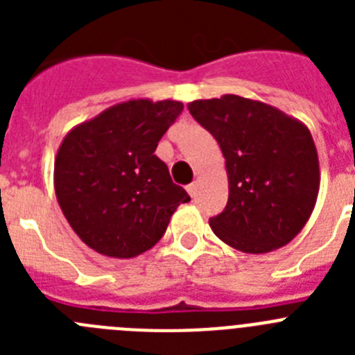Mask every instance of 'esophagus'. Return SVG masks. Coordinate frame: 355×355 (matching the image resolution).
Here are the masks:
<instances>
[{"instance_id":"esophagus-1","label":"esophagus","mask_w":355,"mask_h":355,"mask_svg":"<svg viewBox=\"0 0 355 355\" xmlns=\"http://www.w3.org/2000/svg\"><path fill=\"white\" fill-rule=\"evenodd\" d=\"M187 192L190 193V197H192V199H196L197 197V192H199V183H192V184H188L187 187Z\"/></svg>"}]
</instances>
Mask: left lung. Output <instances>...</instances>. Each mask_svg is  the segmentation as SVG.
Returning a JSON list of instances; mask_svg holds the SVG:
<instances>
[{
	"instance_id": "obj_1",
	"label": "left lung",
	"mask_w": 355,
	"mask_h": 355,
	"mask_svg": "<svg viewBox=\"0 0 355 355\" xmlns=\"http://www.w3.org/2000/svg\"><path fill=\"white\" fill-rule=\"evenodd\" d=\"M188 110L215 137L225 158L227 206L209 218L213 233L247 254L288 245L309 220L318 197L311 131L275 106L234 94L197 99Z\"/></svg>"
}]
</instances>
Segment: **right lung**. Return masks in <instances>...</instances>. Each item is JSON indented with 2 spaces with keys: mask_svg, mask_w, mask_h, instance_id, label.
<instances>
[{
  "mask_svg": "<svg viewBox=\"0 0 355 355\" xmlns=\"http://www.w3.org/2000/svg\"><path fill=\"white\" fill-rule=\"evenodd\" d=\"M181 110L183 103L172 99H130L65 135L55 158V193L85 245L108 258H137L190 200L155 155Z\"/></svg>",
  "mask_w": 355,
  "mask_h": 355,
  "instance_id": "obj_1",
  "label": "right lung"
}]
</instances>
